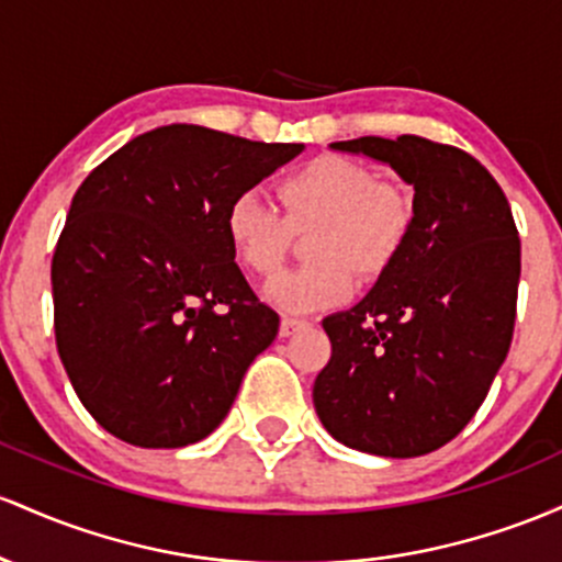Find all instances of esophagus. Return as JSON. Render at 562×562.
<instances>
[{
    "label": "esophagus",
    "mask_w": 562,
    "mask_h": 562,
    "mask_svg": "<svg viewBox=\"0 0 562 562\" xmlns=\"http://www.w3.org/2000/svg\"><path fill=\"white\" fill-rule=\"evenodd\" d=\"M305 326H311V324H307V321H302V318H289V315H283L279 331H281V337H292L294 331L305 329Z\"/></svg>",
    "instance_id": "1"
}]
</instances>
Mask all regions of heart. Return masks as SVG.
Listing matches in <instances>:
<instances>
[{
  "label": "heart",
  "instance_id": "obj_1",
  "mask_svg": "<svg viewBox=\"0 0 562 562\" xmlns=\"http://www.w3.org/2000/svg\"><path fill=\"white\" fill-rule=\"evenodd\" d=\"M281 209L262 191H244L225 214L231 247L255 276L279 273L294 233H311V265L289 270L265 289L289 313H313L352 294V268L376 276L393 262L414 223V201L380 182L363 164L324 154L279 180Z\"/></svg>",
  "mask_w": 562,
  "mask_h": 562
}]
</instances>
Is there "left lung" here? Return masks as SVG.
<instances>
[{"label": "left lung", "mask_w": 562, "mask_h": 562, "mask_svg": "<svg viewBox=\"0 0 562 562\" xmlns=\"http://www.w3.org/2000/svg\"><path fill=\"white\" fill-rule=\"evenodd\" d=\"M331 148L390 164L414 186V223L374 289L324 318L331 358L315 414L350 449L422 457L464 430L507 358L518 228L499 182L453 145L401 135Z\"/></svg>", "instance_id": "8db88e82"}]
</instances>
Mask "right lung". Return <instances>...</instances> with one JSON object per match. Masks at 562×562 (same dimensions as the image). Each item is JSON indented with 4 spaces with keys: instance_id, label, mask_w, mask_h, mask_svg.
Here are the masks:
<instances>
[{
    "instance_id": "obj_1",
    "label": "right lung",
    "mask_w": 562,
    "mask_h": 562,
    "mask_svg": "<svg viewBox=\"0 0 562 562\" xmlns=\"http://www.w3.org/2000/svg\"><path fill=\"white\" fill-rule=\"evenodd\" d=\"M302 148L169 124L81 182L53 255L55 342L103 430L180 449L231 412L279 313L233 262L225 214Z\"/></svg>"
}]
</instances>
